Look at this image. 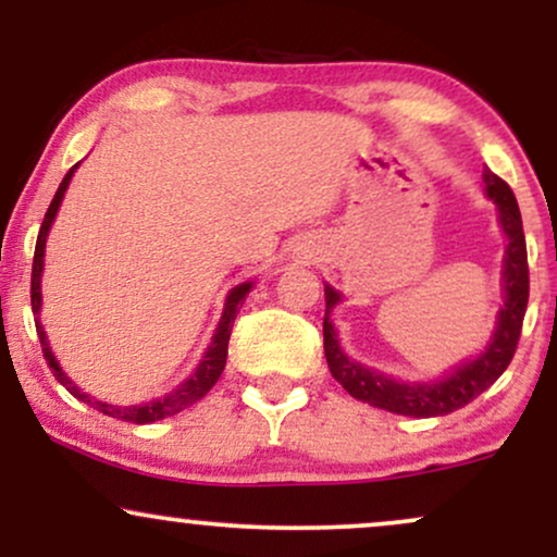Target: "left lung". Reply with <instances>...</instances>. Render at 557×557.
Here are the masks:
<instances>
[{
    "label": "left lung",
    "mask_w": 557,
    "mask_h": 557,
    "mask_svg": "<svg viewBox=\"0 0 557 557\" xmlns=\"http://www.w3.org/2000/svg\"><path fill=\"white\" fill-rule=\"evenodd\" d=\"M484 183H487V196L497 203V220H500L503 233L508 235V248H505L503 259L505 304L497 314V330L490 345L476 359L463 361L443 380L411 382V385L398 382L393 376L376 372V369L363 367L359 361H350L343 354L337 332L330 322V311L335 309V304H341V293L324 285V300H327V309H324V356H327L332 376L354 398L369 403V406L385 408L389 413H400V417H445V413L458 411L466 403L479 398L508 369L516 345H519L523 314H527L529 304L527 238H523L521 212L510 185L490 170L484 172Z\"/></svg>",
    "instance_id": "1"
}]
</instances>
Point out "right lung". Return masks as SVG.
<instances>
[{
    "label": "right lung",
    "instance_id": "right-lung-1",
    "mask_svg": "<svg viewBox=\"0 0 557 557\" xmlns=\"http://www.w3.org/2000/svg\"><path fill=\"white\" fill-rule=\"evenodd\" d=\"M78 170V164H75L73 170L67 172L65 177H62L60 188H57V194L52 198V203H49L47 214H44V222H41V230H38V240H36V253H34V272H30V306H34V317H36V332H38V341H41V350H44V359H47L49 369H52L57 382H60L62 387L67 389L70 395H75V398L88 403V406L96 408V411L107 413V417L112 419H120V421H131V424H151V421H159L164 417H172V413L183 411V408L194 406L196 400H201L203 395L209 393V389L214 387V382L220 380L222 369H225V361H227V343H230V332H233V322L235 317H238V309L243 306V300H246L248 290H251L253 283H243V285H235L233 290H230V296L225 300V311H222V319L220 324H216V332L212 337V345L207 348V354H203L201 363L196 367V372L188 376V380L183 382L181 387L172 389V393L164 395V398H157V400H149V403H140V406H112V403H104V400H96L91 398L88 393H83V389L75 385L70 376L62 372V367L57 363L52 348H49V341H47V332H44L41 322H38V311H41V272H44V248H47V235H49V227H52L54 216H57V209H60L62 203V196H65L70 181H73V172Z\"/></svg>",
    "mask_w": 557,
    "mask_h": 557
}]
</instances>
